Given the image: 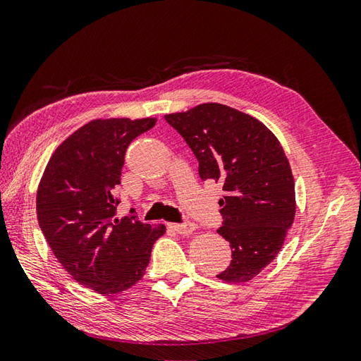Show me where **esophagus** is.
Here are the masks:
<instances>
[{"label": "esophagus", "instance_id": "obj_1", "mask_svg": "<svg viewBox=\"0 0 361 361\" xmlns=\"http://www.w3.org/2000/svg\"><path fill=\"white\" fill-rule=\"evenodd\" d=\"M170 227H172L173 231L180 235H188V233H192L195 231V224L191 221L183 222V224H170Z\"/></svg>", "mask_w": 361, "mask_h": 361}]
</instances>
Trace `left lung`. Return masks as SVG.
I'll return each instance as SVG.
<instances>
[{"mask_svg": "<svg viewBox=\"0 0 361 361\" xmlns=\"http://www.w3.org/2000/svg\"><path fill=\"white\" fill-rule=\"evenodd\" d=\"M195 159L200 178L221 183L218 233L232 247V262L216 274L245 283L276 257L295 218L292 170L276 137L259 120L222 104H202L166 115Z\"/></svg>", "mask_w": 361, "mask_h": 361, "instance_id": "8db88e82", "label": "left lung"}]
</instances>
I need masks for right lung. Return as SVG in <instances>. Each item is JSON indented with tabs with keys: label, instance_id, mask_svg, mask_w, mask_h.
<instances>
[{
	"label": "right lung",
	"instance_id": "1",
	"mask_svg": "<svg viewBox=\"0 0 361 361\" xmlns=\"http://www.w3.org/2000/svg\"><path fill=\"white\" fill-rule=\"evenodd\" d=\"M154 124V118L88 123L56 148L37 189V222L55 257L77 283L104 295L140 281L166 232L143 224L134 209L115 218L124 154Z\"/></svg>",
	"mask_w": 361,
	"mask_h": 361
}]
</instances>
